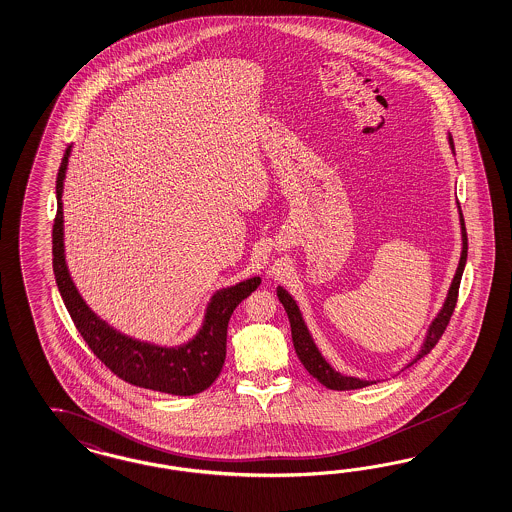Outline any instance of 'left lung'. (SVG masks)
Here are the masks:
<instances>
[{
  "mask_svg": "<svg viewBox=\"0 0 512 512\" xmlns=\"http://www.w3.org/2000/svg\"><path fill=\"white\" fill-rule=\"evenodd\" d=\"M449 145H451V149L455 152V145H453V138H451V136H449ZM458 216H460V233H462V253H460V261H458L455 277H453V281H451V287H449L447 298H445V302H443L440 313L436 315V318L432 320V324L429 326V332H427V337H425V341H423V346H421L419 354H417L414 360L410 361L406 367L414 365L415 361H419L423 356L429 354L430 350L440 341V337H442L443 332H445V328H447V324H449V320H451V315H453V311H455L458 287H460V279H462L466 259H468V235H466V225H464V216H462L460 205H458ZM277 298H279V302L283 304L285 311H287V317H289V322H291L294 350H296V354H298V360L302 361V365L307 369V373L311 374L313 378H317L322 386H326L328 389H335V391L360 389V387L376 384V382L361 380V378H356V376H345V374L335 371L332 365L324 360V356L320 354V350H318L317 345H315L311 333H309L307 326H305L304 317H302V313H300V307L294 302V298H292L291 294L285 291L283 287H277ZM406 367H404V369H406Z\"/></svg>",
  "mask_w": 512,
  "mask_h": 512,
  "instance_id": "1",
  "label": "left lung"
}]
</instances>
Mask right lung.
<instances>
[{
  "label": "right lung",
  "mask_w": 512,
  "mask_h": 512,
  "mask_svg": "<svg viewBox=\"0 0 512 512\" xmlns=\"http://www.w3.org/2000/svg\"><path fill=\"white\" fill-rule=\"evenodd\" d=\"M65 151L56 180L57 214L52 231V253L57 289L67 305L83 341L111 373L134 386L169 395L190 397L205 391L218 378L227 350V326L236 305L261 285V277H249L233 287L214 292L207 305L203 326L194 339L180 346H158L113 330L83 302L69 274L63 244V182L69 166Z\"/></svg>",
  "instance_id": "obj_1"
}]
</instances>
